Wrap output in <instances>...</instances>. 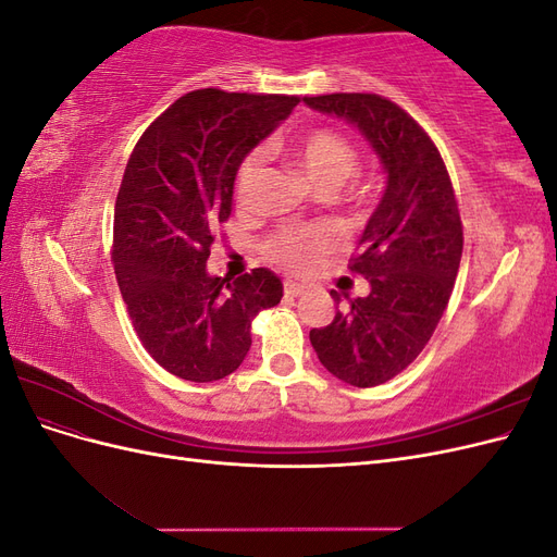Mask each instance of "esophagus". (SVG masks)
Returning <instances> with one entry per match:
<instances>
[{"label":"esophagus","mask_w":557,"mask_h":557,"mask_svg":"<svg viewBox=\"0 0 557 557\" xmlns=\"http://www.w3.org/2000/svg\"><path fill=\"white\" fill-rule=\"evenodd\" d=\"M283 293H285V297L295 299V297H301V295H305L307 290H305V285H299V283H293V281H288V283H285Z\"/></svg>","instance_id":"1"}]
</instances>
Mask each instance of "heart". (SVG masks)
I'll list each match as a JSON object with an SVG mask.
<instances>
[{
    "label": "heart",
    "mask_w": 557,
    "mask_h": 557,
    "mask_svg": "<svg viewBox=\"0 0 557 557\" xmlns=\"http://www.w3.org/2000/svg\"><path fill=\"white\" fill-rule=\"evenodd\" d=\"M281 153L288 158L301 172L315 193H336L348 178L356 176L360 153L356 144L342 132L334 129H311L299 134L293 141L281 146ZM264 156L262 150L252 153L242 162L237 181H234V201L248 207L256 185L262 174ZM327 248L325 239L318 232H285L272 244V256L290 269H305L320 252Z\"/></svg>",
    "instance_id": "heart-1"
}]
</instances>
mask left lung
I'll return each mask as SVG.
<instances>
[{
    "mask_svg": "<svg viewBox=\"0 0 557 557\" xmlns=\"http://www.w3.org/2000/svg\"><path fill=\"white\" fill-rule=\"evenodd\" d=\"M305 104L356 125L387 174L385 193L348 264L372 290L309 334L332 376L374 387L420 356L448 307L462 258L458 201L434 141L391 99L334 92L305 97ZM330 295L339 305V293Z\"/></svg>",
    "mask_w": 557,
    "mask_h": 557,
    "instance_id": "8db88e82",
    "label": "left lung"
}]
</instances>
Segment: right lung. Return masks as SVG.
<instances>
[{
    "label": "right lung",
    "mask_w": 557,
    "mask_h": 557,
    "mask_svg": "<svg viewBox=\"0 0 557 557\" xmlns=\"http://www.w3.org/2000/svg\"><path fill=\"white\" fill-rule=\"evenodd\" d=\"M297 104L288 95L193 90L132 150L115 197L113 269L148 356L178 379L230 376L250 348L252 318L283 297L264 267L230 281L211 276L207 260L244 158Z\"/></svg>",
    "instance_id": "1"
}]
</instances>
